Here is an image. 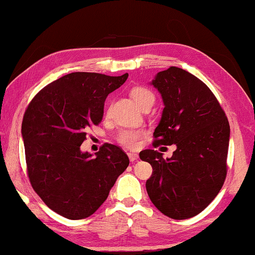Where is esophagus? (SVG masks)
Segmentation results:
<instances>
[{
	"mask_svg": "<svg viewBox=\"0 0 255 255\" xmlns=\"http://www.w3.org/2000/svg\"><path fill=\"white\" fill-rule=\"evenodd\" d=\"M128 157H129V160H130L131 163L136 162V160L138 159V155H137V153H134V152H129Z\"/></svg>",
	"mask_w": 255,
	"mask_h": 255,
	"instance_id": "34e87169",
	"label": "esophagus"
}]
</instances>
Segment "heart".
I'll return each instance as SVG.
<instances>
[{"label":"heart","instance_id":"heart-1","mask_svg":"<svg viewBox=\"0 0 255 255\" xmlns=\"http://www.w3.org/2000/svg\"><path fill=\"white\" fill-rule=\"evenodd\" d=\"M129 95L139 109L146 103L155 102V95L144 87L132 88ZM144 134L145 131L142 129H123L118 132L117 141L128 149H136L141 144V139Z\"/></svg>","mask_w":255,"mask_h":255}]
</instances>
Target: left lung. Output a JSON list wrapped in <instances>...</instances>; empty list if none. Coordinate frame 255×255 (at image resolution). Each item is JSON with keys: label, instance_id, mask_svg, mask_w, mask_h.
<instances>
[{"label": "left lung", "instance_id": "1", "mask_svg": "<svg viewBox=\"0 0 255 255\" xmlns=\"http://www.w3.org/2000/svg\"><path fill=\"white\" fill-rule=\"evenodd\" d=\"M151 84L165 106L153 145L175 144L177 150L166 159L157 150L139 152L153 170L146 192L160 213L186 220L206 209L224 184L230 126L214 93L188 71L170 67Z\"/></svg>", "mask_w": 255, "mask_h": 255}]
</instances>
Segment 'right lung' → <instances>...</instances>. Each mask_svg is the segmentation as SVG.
Returning <instances> with one entry per match:
<instances>
[{
  "instance_id": "obj_1",
  "label": "right lung",
  "mask_w": 255,
  "mask_h": 255,
  "mask_svg": "<svg viewBox=\"0 0 255 255\" xmlns=\"http://www.w3.org/2000/svg\"><path fill=\"white\" fill-rule=\"evenodd\" d=\"M128 78L71 73L41 89L21 123L27 175L34 192L61 216L83 220L105 202L129 165L118 145L105 143L96 156L81 151L87 129L99 125L104 103Z\"/></svg>"
}]
</instances>
